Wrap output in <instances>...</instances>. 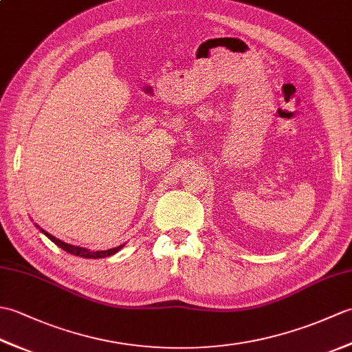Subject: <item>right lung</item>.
<instances>
[{
  "instance_id": "1",
  "label": "right lung",
  "mask_w": 352,
  "mask_h": 352,
  "mask_svg": "<svg viewBox=\"0 0 352 352\" xmlns=\"http://www.w3.org/2000/svg\"><path fill=\"white\" fill-rule=\"evenodd\" d=\"M34 226H36V223H34ZM36 227L39 228L42 233L50 239L51 242H54L58 246V248H62L66 252L74 254V256H77V257H83V258H104V257H110V256H113V254H116L124 246V245H119V246H116V248H111V250H107V251H91V250H87V248H83V246H76V245L66 243V242L60 241V239H57V237H54L52 234L47 233V231L42 230L39 226H36Z\"/></svg>"
}]
</instances>
